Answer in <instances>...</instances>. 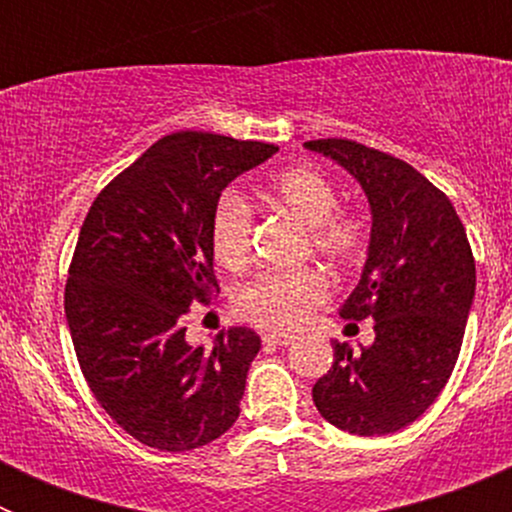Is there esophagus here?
<instances>
[{
    "label": "esophagus",
    "instance_id": "obj_1",
    "mask_svg": "<svg viewBox=\"0 0 512 512\" xmlns=\"http://www.w3.org/2000/svg\"><path fill=\"white\" fill-rule=\"evenodd\" d=\"M292 341H295V336H289V333H269V336H264L266 346H289Z\"/></svg>",
    "mask_w": 512,
    "mask_h": 512
}]
</instances>
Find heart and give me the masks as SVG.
I'll return each instance as SVG.
<instances>
[{"label": "heart", "instance_id": "obj_1", "mask_svg": "<svg viewBox=\"0 0 512 512\" xmlns=\"http://www.w3.org/2000/svg\"><path fill=\"white\" fill-rule=\"evenodd\" d=\"M269 205L292 212L307 225V241L315 256L343 269L359 259L366 230L356 215L338 210V187L310 166H292L261 189ZM210 248L223 269L238 271L251 256V207L238 192H223L212 207ZM323 277L312 269L261 271L233 292V305L243 320L261 328L287 330L300 325L307 312L325 300Z\"/></svg>", "mask_w": 512, "mask_h": 512}]
</instances>
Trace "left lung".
<instances>
[{"mask_svg":"<svg viewBox=\"0 0 512 512\" xmlns=\"http://www.w3.org/2000/svg\"><path fill=\"white\" fill-rule=\"evenodd\" d=\"M307 151L336 161L372 210L366 261L341 318L374 320V343L333 346V369L312 387L318 413L354 436H387L431 408L459 359L477 271L454 205L420 171L354 140Z\"/></svg>","mask_w":512,"mask_h":512,"instance_id":"obj_1","label":"left lung"}]
</instances>
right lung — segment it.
Returning a JSON list of instances; mask_svg holds the SVG:
<instances>
[{
    "mask_svg": "<svg viewBox=\"0 0 512 512\" xmlns=\"http://www.w3.org/2000/svg\"><path fill=\"white\" fill-rule=\"evenodd\" d=\"M277 151L171 133L102 189L81 225L66 284L76 359L107 415L151 449H200L241 415L261 338L235 325L212 346H189L182 318L217 292L212 207Z\"/></svg>",
    "mask_w": 512,
    "mask_h": 512,
    "instance_id": "1",
    "label": "right lung"
}]
</instances>
